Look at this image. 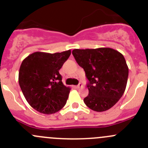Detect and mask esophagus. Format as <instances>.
<instances>
[{"mask_svg":"<svg viewBox=\"0 0 148 148\" xmlns=\"http://www.w3.org/2000/svg\"><path fill=\"white\" fill-rule=\"evenodd\" d=\"M83 86V85L82 84H79L78 85H77L76 86V88H77V89H79V88H82Z\"/></svg>","mask_w":148,"mask_h":148,"instance_id":"obj_1","label":"esophagus"}]
</instances>
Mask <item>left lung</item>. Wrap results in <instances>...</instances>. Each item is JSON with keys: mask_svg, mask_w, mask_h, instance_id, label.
<instances>
[{"mask_svg": "<svg viewBox=\"0 0 148 148\" xmlns=\"http://www.w3.org/2000/svg\"><path fill=\"white\" fill-rule=\"evenodd\" d=\"M72 54L89 80L85 104L96 112L108 110L125 92L129 69L123 55L111 48L74 49Z\"/></svg>", "mask_w": 148, "mask_h": 148, "instance_id": "left-lung-1", "label": "left lung"}]
</instances>
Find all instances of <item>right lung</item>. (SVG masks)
Here are the masks:
<instances>
[{"instance_id":"right-lung-1","label":"right lung","mask_w":148,"mask_h":148,"mask_svg":"<svg viewBox=\"0 0 148 148\" xmlns=\"http://www.w3.org/2000/svg\"><path fill=\"white\" fill-rule=\"evenodd\" d=\"M70 55L71 50L54 53L36 51L23 59L18 83L26 101L34 110L50 114L64 107L71 88L62 82L59 71Z\"/></svg>"}]
</instances>
